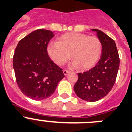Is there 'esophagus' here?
Returning <instances> with one entry per match:
<instances>
[{"label":"esophagus","instance_id":"obj_1","mask_svg":"<svg viewBox=\"0 0 132 132\" xmlns=\"http://www.w3.org/2000/svg\"><path fill=\"white\" fill-rule=\"evenodd\" d=\"M70 72V71H68V70H64L63 71V73H64V76H67V75Z\"/></svg>","mask_w":132,"mask_h":132}]
</instances>
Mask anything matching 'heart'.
Returning a JSON list of instances; mask_svg holds the SVG:
<instances>
[{
  "label": "heart",
  "mask_w": 132,
  "mask_h": 132,
  "mask_svg": "<svg viewBox=\"0 0 132 132\" xmlns=\"http://www.w3.org/2000/svg\"><path fill=\"white\" fill-rule=\"evenodd\" d=\"M47 53L54 62L63 65L73 59L71 66L87 70L98 62L102 53V44L97 37L88 36L81 33L71 32L63 34L56 43L49 44Z\"/></svg>",
  "instance_id": "heart-1"
}]
</instances>
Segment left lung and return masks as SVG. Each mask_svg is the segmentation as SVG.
Wrapping results in <instances>:
<instances>
[{
	"label": "left lung",
	"instance_id": "obj_1",
	"mask_svg": "<svg viewBox=\"0 0 132 132\" xmlns=\"http://www.w3.org/2000/svg\"><path fill=\"white\" fill-rule=\"evenodd\" d=\"M92 30L96 32L102 44L101 58L94 68L78 73V80L73 87L79 98L89 102L99 100L110 92L115 83L120 64L114 40L101 30Z\"/></svg>",
	"mask_w": 132,
	"mask_h": 132
}]
</instances>
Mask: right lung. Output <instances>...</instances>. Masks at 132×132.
Returning a JSON list of instances; mask_svg holds the SVG:
<instances>
[{
	"label": "right lung",
	"instance_id": "add662e5",
	"mask_svg": "<svg viewBox=\"0 0 132 132\" xmlns=\"http://www.w3.org/2000/svg\"><path fill=\"white\" fill-rule=\"evenodd\" d=\"M53 36L51 30H34L21 40L15 50L13 66L18 87L34 100L51 96L64 77L62 69L50 59L47 51Z\"/></svg>",
	"mask_w": 132,
	"mask_h": 132
}]
</instances>
